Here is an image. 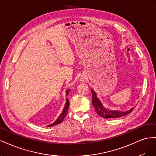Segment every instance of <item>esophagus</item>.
Wrapping results in <instances>:
<instances>
[{"mask_svg": "<svg viewBox=\"0 0 156 156\" xmlns=\"http://www.w3.org/2000/svg\"><path fill=\"white\" fill-rule=\"evenodd\" d=\"M86 81V78L85 77H81V82H84V81Z\"/></svg>", "mask_w": 156, "mask_h": 156, "instance_id": "obj_1", "label": "esophagus"}]
</instances>
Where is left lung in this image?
<instances>
[{"mask_svg": "<svg viewBox=\"0 0 156 156\" xmlns=\"http://www.w3.org/2000/svg\"><path fill=\"white\" fill-rule=\"evenodd\" d=\"M91 92L92 94V105L94 108H95L96 112L101 117L104 119H116L120 118L126 115L129 114L130 112L133 111L134 107H132L129 110L126 111H113L108 108H106L103 105L102 103L97 96V94L94 90L91 89Z\"/></svg>", "mask_w": 156, "mask_h": 156, "instance_id": "left-lung-1", "label": "left lung"}]
</instances>
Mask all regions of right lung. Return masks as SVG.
Returning a JSON list of instances; mask_svg holds the SVG:
<instances>
[{"label":"right lung","mask_w":156,"mask_h":156,"mask_svg":"<svg viewBox=\"0 0 156 156\" xmlns=\"http://www.w3.org/2000/svg\"><path fill=\"white\" fill-rule=\"evenodd\" d=\"M69 92V89H68V90L66 91V96H68ZM69 101L68 100V99L66 98V105H65V106H64V107L63 108V111H62V113H61V114L60 115V116H58V119H56L53 122V123H52L51 124L48 126L47 127H51V126H55V125H57V124H60L61 122H62L64 120V118L66 116V115H67L68 111V108H69Z\"/></svg>","instance_id":"1"}]
</instances>
